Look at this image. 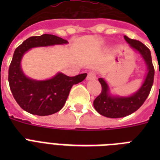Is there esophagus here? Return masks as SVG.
<instances>
[{
    "label": "esophagus",
    "instance_id": "34e87169",
    "mask_svg": "<svg viewBox=\"0 0 160 160\" xmlns=\"http://www.w3.org/2000/svg\"><path fill=\"white\" fill-rule=\"evenodd\" d=\"M95 78H96V75H95V72H93V71H90V72L88 73V75L86 79L88 80H95Z\"/></svg>",
    "mask_w": 160,
    "mask_h": 160
}]
</instances>
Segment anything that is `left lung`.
Returning a JSON list of instances; mask_svg holds the SVG:
<instances>
[{
	"instance_id": "obj_1",
	"label": "left lung",
	"mask_w": 160,
	"mask_h": 160,
	"mask_svg": "<svg viewBox=\"0 0 160 160\" xmlns=\"http://www.w3.org/2000/svg\"><path fill=\"white\" fill-rule=\"evenodd\" d=\"M124 40L132 48L139 51L144 58L147 65L148 73L140 89L134 95L128 97L112 96L109 94V86L105 80L102 78L99 79L102 90L94 100V107L99 114L108 118H121L136 111L146 100L154 83V68L149 49L139 41L130 39L126 36H124Z\"/></svg>"
}]
</instances>
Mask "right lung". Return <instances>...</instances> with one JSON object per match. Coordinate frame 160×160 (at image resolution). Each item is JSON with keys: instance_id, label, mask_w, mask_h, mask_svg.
<instances>
[{"instance_id": "obj_1", "label": "right lung", "mask_w": 160, "mask_h": 160, "mask_svg": "<svg viewBox=\"0 0 160 160\" xmlns=\"http://www.w3.org/2000/svg\"><path fill=\"white\" fill-rule=\"evenodd\" d=\"M66 40L54 35L31 36L15 50L9 67L8 80L13 97L21 109L36 115H50L60 111L67 100L70 89L87 76L86 73L67 76L62 73L46 80L26 77L21 68V60L26 51L33 47L66 44Z\"/></svg>"}]
</instances>
